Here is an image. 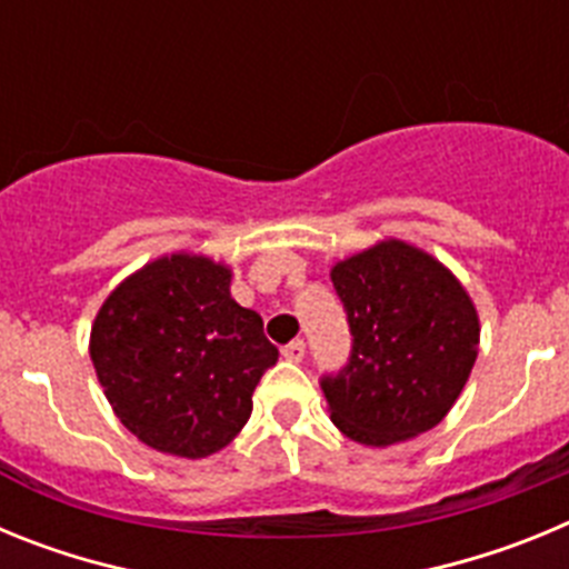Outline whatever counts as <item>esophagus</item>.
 <instances>
[{"label": "esophagus", "instance_id": "1", "mask_svg": "<svg viewBox=\"0 0 569 569\" xmlns=\"http://www.w3.org/2000/svg\"><path fill=\"white\" fill-rule=\"evenodd\" d=\"M281 356H284L288 361H301V359H305V341L293 339L290 345L281 347Z\"/></svg>", "mask_w": 569, "mask_h": 569}]
</instances>
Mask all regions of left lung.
<instances>
[{"label":"left lung","mask_w":569,"mask_h":569,"mask_svg":"<svg viewBox=\"0 0 569 569\" xmlns=\"http://www.w3.org/2000/svg\"><path fill=\"white\" fill-rule=\"evenodd\" d=\"M353 336L339 373L321 376L330 419L367 447L439 425L479 356V313L450 270L387 239L330 270Z\"/></svg>","instance_id":"obj_1"}]
</instances>
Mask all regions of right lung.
<instances>
[{"label":"right lung","mask_w":569,"mask_h":569,"mask_svg":"<svg viewBox=\"0 0 569 569\" xmlns=\"http://www.w3.org/2000/svg\"><path fill=\"white\" fill-rule=\"evenodd\" d=\"M90 359L136 439L159 453L204 459L248 425L256 385L279 350L261 316L230 296V268L173 253L104 299Z\"/></svg>","instance_id":"1"}]
</instances>
